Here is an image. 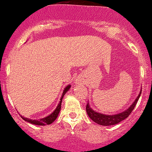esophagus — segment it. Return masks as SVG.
I'll return each instance as SVG.
<instances>
[{"instance_id": "1", "label": "esophagus", "mask_w": 152, "mask_h": 152, "mask_svg": "<svg viewBox=\"0 0 152 152\" xmlns=\"http://www.w3.org/2000/svg\"><path fill=\"white\" fill-rule=\"evenodd\" d=\"M82 81H82V78L81 77V76H78V77L77 78V79H76V83H81Z\"/></svg>"}]
</instances>
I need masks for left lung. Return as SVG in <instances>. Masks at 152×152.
Returning a JSON list of instances; mask_svg holds the SVG:
<instances>
[{
  "label": "left lung",
  "mask_w": 152,
  "mask_h": 152,
  "mask_svg": "<svg viewBox=\"0 0 152 152\" xmlns=\"http://www.w3.org/2000/svg\"><path fill=\"white\" fill-rule=\"evenodd\" d=\"M141 94H142V89L140 90L139 95L134 100L133 104H132V105L126 110L122 111L121 113L113 115L101 114V113L97 112V111H95L94 110L92 109L91 108L89 104L88 103L86 107L87 114L89 116L91 119L93 120L94 122H96V123L98 124L99 125H102V126H111V125L117 124L119 122L122 121L129 116L131 113L134 110L135 106L137 105V103L138 100H139V97H140Z\"/></svg>",
  "instance_id": "left-lung-1"
}]
</instances>
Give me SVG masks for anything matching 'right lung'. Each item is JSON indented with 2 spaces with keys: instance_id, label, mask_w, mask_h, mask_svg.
Returning a JSON list of instances; mask_svg holds the SVG:
<instances>
[{
  "instance_id": "1",
  "label": "right lung",
  "mask_w": 152,
  "mask_h": 152,
  "mask_svg": "<svg viewBox=\"0 0 152 152\" xmlns=\"http://www.w3.org/2000/svg\"><path fill=\"white\" fill-rule=\"evenodd\" d=\"M71 86V85H68V86H66L65 88H64V92H63V94H62V96L60 99V102H59L58 106H57V107L56 108V109L54 110L53 112H52L50 114L48 115V116H47L44 118H40V119H38V120L31 119V118H26V117H24V116H21V118L24 120V121L28 122V123L32 124L38 125V126H45V125H48V124H52L56 119L57 117H58L59 112H60V111H61V108L62 99H63V98H64V95L66 94V92L70 89Z\"/></svg>"
}]
</instances>
